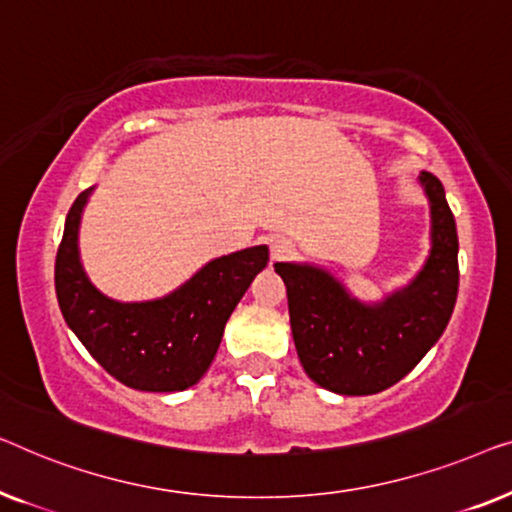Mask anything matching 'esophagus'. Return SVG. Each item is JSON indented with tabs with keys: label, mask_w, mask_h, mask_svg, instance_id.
<instances>
[{
	"label": "esophagus",
	"mask_w": 512,
	"mask_h": 512,
	"mask_svg": "<svg viewBox=\"0 0 512 512\" xmlns=\"http://www.w3.org/2000/svg\"><path fill=\"white\" fill-rule=\"evenodd\" d=\"M294 255V246L287 239H273L269 248L271 262H283V259Z\"/></svg>",
	"instance_id": "34e87169"
}]
</instances>
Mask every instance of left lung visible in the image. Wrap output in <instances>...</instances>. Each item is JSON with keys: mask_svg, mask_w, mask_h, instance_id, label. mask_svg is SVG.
Returning a JSON list of instances; mask_svg holds the SVG:
<instances>
[{"mask_svg": "<svg viewBox=\"0 0 512 512\" xmlns=\"http://www.w3.org/2000/svg\"><path fill=\"white\" fill-rule=\"evenodd\" d=\"M429 199L431 250L406 287L383 301L352 297L327 269L276 262L287 287L292 338L308 378L345 397L378 394L410 373L434 348L455 311L459 266L457 227L441 181L417 178Z\"/></svg>", "mask_w": 512, "mask_h": 512, "instance_id": "8db88e82", "label": "left lung"}]
</instances>
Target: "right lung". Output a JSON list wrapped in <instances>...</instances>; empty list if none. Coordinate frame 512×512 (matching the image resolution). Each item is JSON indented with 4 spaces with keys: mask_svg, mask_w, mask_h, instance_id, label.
Wrapping results in <instances>:
<instances>
[{
    "mask_svg": "<svg viewBox=\"0 0 512 512\" xmlns=\"http://www.w3.org/2000/svg\"><path fill=\"white\" fill-rule=\"evenodd\" d=\"M95 187L69 208L55 259L57 304L69 329L122 385L181 392L197 385L220 348L222 331L269 248L253 246L201 266L174 292L150 301H118L99 292L78 250L81 215Z\"/></svg>",
    "mask_w": 512,
    "mask_h": 512,
    "instance_id": "1",
    "label": "right lung"
}]
</instances>
